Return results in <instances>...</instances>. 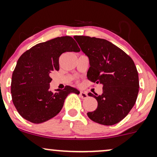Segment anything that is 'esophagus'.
Listing matches in <instances>:
<instances>
[{
    "instance_id": "34e87169",
    "label": "esophagus",
    "mask_w": 157,
    "mask_h": 157,
    "mask_svg": "<svg viewBox=\"0 0 157 157\" xmlns=\"http://www.w3.org/2000/svg\"><path fill=\"white\" fill-rule=\"evenodd\" d=\"M80 96L82 98H88V94H87L85 92H83V91H80Z\"/></svg>"
}]
</instances>
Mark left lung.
Wrapping results in <instances>:
<instances>
[{"label": "left lung", "mask_w": 157, "mask_h": 157, "mask_svg": "<svg viewBox=\"0 0 157 157\" xmlns=\"http://www.w3.org/2000/svg\"><path fill=\"white\" fill-rule=\"evenodd\" d=\"M81 50L89 58L87 77L103 85L101 95L91 93L98 101L97 109L88 112L93 122L113 125L122 120L136 104L139 80L134 61L122 49L104 39L75 36Z\"/></svg>", "instance_id": "1"}]
</instances>
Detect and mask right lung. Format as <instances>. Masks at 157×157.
<instances>
[{
    "label": "right lung",
    "mask_w": 157,
    "mask_h": 157,
    "mask_svg": "<svg viewBox=\"0 0 157 157\" xmlns=\"http://www.w3.org/2000/svg\"><path fill=\"white\" fill-rule=\"evenodd\" d=\"M80 51L72 37L63 36L38 43L21 56L12 74L11 93L13 105L24 119L35 124L44 122L60 112L69 93H80L69 85L55 93L49 89L50 75L59 71L60 56Z\"/></svg>",
    "instance_id": "add662e5"
}]
</instances>
